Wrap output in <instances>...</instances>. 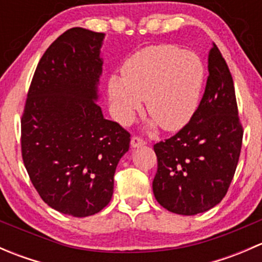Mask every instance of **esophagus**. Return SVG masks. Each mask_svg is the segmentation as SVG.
<instances>
[{
  "mask_svg": "<svg viewBox=\"0 0 262 262\" xmlns=\"http://www.w3.org/2000/svg\"><path fill=\"white\" fill-rule=\"evenodd\" d=\"M146 144V142L143 141L142 138L139 137H132V141H130V146L133 148H138V147H143Z\"/></svg>",
  "mask_w": 262,
  "mask_h": 262,
  "instance_id": "obj_1",
  "label": "esophagus"
}]
</instances>
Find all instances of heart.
Wrapping results in <instances>:
<instances>
[{
    "instance_id": "1",
    "label": "heart",
    "mask_w": 262,
    "mask_h": 262,
    "mask_svg": "<svg viewBox=\"0 0 262 262\" xmlns=\"http://www.w3.org/2000/svg\"><path fill=\"white\" fill-rule=\"evenodd\" d=\"M205 70L199 55L171 44L150 46L134 53L121 67V78L113 76L107 83L116 118L129 124L142 109L165 130L186 126L196 113L204 84Z\"/></svg>"
}]
</instances>
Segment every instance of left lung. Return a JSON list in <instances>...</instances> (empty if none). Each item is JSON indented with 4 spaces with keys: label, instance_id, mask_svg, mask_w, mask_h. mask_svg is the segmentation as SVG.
I'll return each mask as SVG.
<instances>
[{
    "label": "left lung",
    "instance_id": "obj_1",
    "mask_svg": "<svg viewBox=\"0 0 262 262\" xmlns=\"http://www.w3.org/2000/svg\"><path fill=\"white\" fill-rule=\"evenodd\" d=\"M208 72L204 95L189 124L153 147L158 162L153 194L165 209L181 215L204 213L221 203L241 153L244 130L233 80L214 43Z\"/></svg>",
    "mask_w": 262,
    "mask_h": 262
}]
</instances>
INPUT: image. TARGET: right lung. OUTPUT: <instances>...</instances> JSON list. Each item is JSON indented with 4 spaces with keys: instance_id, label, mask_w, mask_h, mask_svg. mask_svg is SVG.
Segmentation results:
<instances>
[{
    "instance_id": "1",
    "label": "right lung",
    "mask_w": 262,
    "mask_h": 262,
    "mask_svg": "<svg viewBox=\"0 0 262 262\" xmlns=\"http://www.w3.org/2000/svg\"><path fill=\"white\" fill-rule=\"evenodd\" d=\"M105 34L72 28L41 57L21 119L26 171L44 203L89 216L104 209L130 134L107 120L97 101Z\"/></svg>"
}]
</instances>
